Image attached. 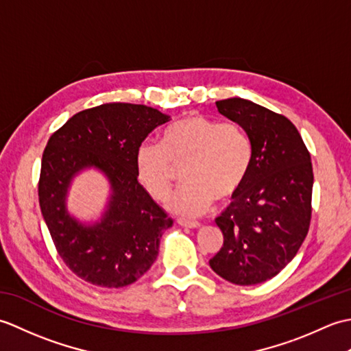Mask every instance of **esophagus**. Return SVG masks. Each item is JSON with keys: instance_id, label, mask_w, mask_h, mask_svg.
Segmentation results:
<instances>
[{"instance_id": "esophagus-1", "label": "esophagus", "mask_w": 351, "mask_h": 351, "mask_svg": "<svg viewBox=\"0 0 351 351\" xmlns=\"http://www.w3.org/2000/svg\"><path fill=\"white\" fill-rule=\"evenodd\" d=\"M178 225H181L184 228H191V229H197L200 228V223L196 220H187V219H178Z\"/></svg>"}]
</instances>
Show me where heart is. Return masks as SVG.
<instances>
[{
  "instance_id": "obj_1",
  "label": "heart",
  "mask_w": 351,
  "mask_h": 351,
  "mask_svg": "<svg viewBox=\"0 0 351 351\" xmlns=\"http://www.w3.org/2000/svg\"><path fill=\"white\" fill-rule=\"evenodd\" d=\"M253 145L243 126L202 114L178 119L162 130L161 143L143 141L134 155L136 176L155 200L171 191L175 167L187 164L184 187L167 200L171 213L197 215L214 199L235 196L249 176Z\"/></svg>"
}]
</instances>
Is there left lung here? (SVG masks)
<instances>
[{"mask_svg":"<svg viewBox=\"0 0 351 351\" xmlns=\"http://www.w3.org/2000/svg\"><path fill=\"white\" fill-rule=\"evenodd\" d=\"M215 106L249 134L253 162L240 191L215 219L225 240L210 267L235 285H256L279 274L308 235L311 155L285 116L243 98Z\"/></svg>","mask_w":351,"mask_h":351,"instance_id":"left-lung-1","label":"left lung"}]
</instances>
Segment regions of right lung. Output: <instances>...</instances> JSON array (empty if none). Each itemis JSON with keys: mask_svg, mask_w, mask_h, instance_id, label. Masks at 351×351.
Wrapping results in <instances>:
<instances>
[{"mask_svg": "<svg viewBox=\"0 0 351 351\" xmlns=\"http://www.w3.org/2000/svg\"><path fill=\"white\" fill-rule=\"evenodd\" d=\"M169 114L138 104L113 102L80 111L52 134L42 156L39 204L52 241L78 278L121 288L143 276L158 256L160 238L173 225L141 187L134 155ZM106 176L110 196L101 219L86 223L67 210L73 180L86 169Z\"/></svg>", "mask_w": 351, "mask_h": 351, "instance_id": "right-lung-1", "label": "right lung"}]
</instances>
